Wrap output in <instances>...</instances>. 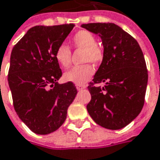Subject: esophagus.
I'll list each match as a JSON object with an SVG mask.
<instances>
[{
	"mask_svg": "<svg viewBox=\"0 0 160 160\" xmlns=\"http://www.w3.org/2000/svg\"><path fill=\"white\" fill-rule=\"evenodd\" d=\"M76 88H77L78 90H81V89L86 88V86L85 85H76Z\"/></svg>",
	"mask_w": 160,
	"mask_h": 160,
	"instance_id": "obj_1",
	"label": "esophagus"
}]
</instances>
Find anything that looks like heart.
Here are the masks:
<instances>
[{
    "label": "heart",
    "mask_w": 160,
    "mask_h": 160,
    "mask_svg": "<svg viewBox=\"0 0 160 160\" xmlns=\"http://www.w3.org/2000/svg\"><path fill=\"white\" fill-rule=\"evenodd\" d=\"M71 45L76 50H82V62H92L98 64L104 58V50L98 43L96 42V38L91 32L80 30L75 33L71 39ZM55 59L60 65L68 68L72 62V50L65 44H61L55 50ZM94 74V68L89 63H85L80 66L73 67L64 74L67 81L73 82L77 85H81L87 82Z\"/></svg>",
    "instance_id": "b5f03b06"
}]
</instances>
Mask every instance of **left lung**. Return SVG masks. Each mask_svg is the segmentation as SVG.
Listing matches in <instances>:
<instances>
[{"instance_id": "1", "label": "left lung", "mask_w": 160, "mask_h": 160, "mask_svg": "<svg viewBox=\"0 0 160 160\" xmlns=\"http://www.w3.org/2000/svg\"><path fill=\"white\" fill-rule=\"evenodd\" d=\"M81 27L98 34L104 45L103 61L88 87L91 95L88 112L104 128H123L138 116L144 105L148 70L142 51L135 38L114 23ZM103 82V87L97 85Z\"/></svg>"}]
</instances>
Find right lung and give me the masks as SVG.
Segmentation results:
<instances>
[{
	"label": "right lung",
	"mask_w": 160,
	"mask_h": 160,
	"mask_svg": "<svg viewBox=\"0 0 160 160\" xmlns=\"http://www.w3.org/2000/svg\"><path fill=\"white\" fill-rule=\"evenodd\" d=\"M73 28L74 24L33 27L11 51L8 82L14 109L37 134L59 128L76 97L72 82H57L62 73L54 55Z\"/></svg>",
	"instance_id": "1"
}]
</instances>
